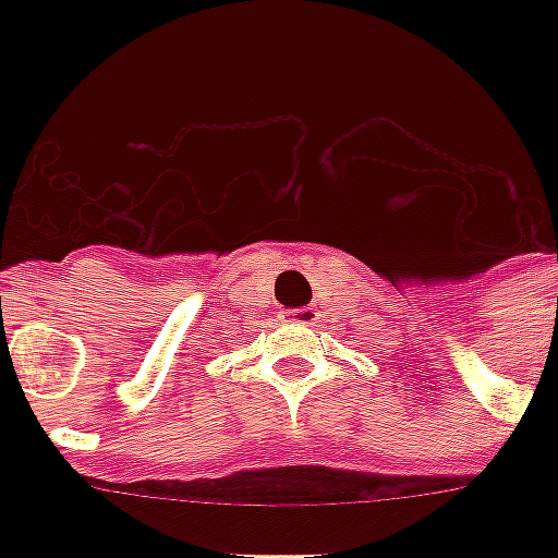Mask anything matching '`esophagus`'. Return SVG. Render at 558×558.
<instances>
[{
  "label": "esophagus",
  "instance_id": "1",
  "mask_svg": "<svg viewBox=\"0 0 558 558\" xmlns=\"http://www.w3.org/2000/svg\"><path fill=\"white\" fill-rule=\"evenodd\" d=\"M287 318L295 324H318V310L301 306V310H287Z\"/></svg>",
  "mask_w": 558,
  "mask_h": 558
}]
</instances>
